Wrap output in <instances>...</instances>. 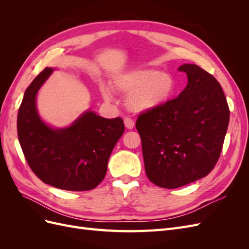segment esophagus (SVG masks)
I'll use <instances>...</instances> for the list:
<instances>
[{"instance_id": "esophagus-1", "label": "esophagus", "mask_w": 249, "mask_h": 249, "mask_svg": "<svg viewBox=\"0 0 249 249\" xmlns=\"http://www.w3.org/2000/svg\"><path fill=\"white\" fill-rule=\"evenodd\" d=\"M124 125H125V127L126 129H133V127L135 126V122L134 120L132 119V118H130V117H124Z\"/></svg>"}]
</instances>
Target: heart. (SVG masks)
<instances>
[{"instance_id": "obj_1", "label": "heart", "mask_w": 249, "mask_h": 249, "mask_svg": "<svg viewBox=\"0 0 249 249\" xmlns=\"http://www.w3.org/2000/svg\"><path fill=\"white\" fill-rule=\"evenodd\" d=\"M116 90L127 94L126 105L132 111L145 112L158 109L176 93L177 82L172 74L157 70H137L120 74L115 79ZM103 96L111 100L109 88H102Z\"/></svg>"}]
</instances>
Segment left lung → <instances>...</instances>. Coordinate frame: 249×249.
<instances>
[{"label":"left lung","mask_w":249,"mask_h":249,"mask_svg":"<svg viewBox=\"0 0 249 249\" xmlns=\"http://www.w3.org/2000/svg\"><path fill=\"white\" fill-rule=\"evenodd\" d=\"M188 84L164 106L141 112L136 122L146 176L175 189L205 178L219 159L230 109L218 81L195 64H184Z\"/></svg>","instance_id":"1"}]
</instances>
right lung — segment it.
Returning a JSON list of instances; mask_svg holds the SVG:
<instances>
[{"mask_svg":"<svg viewBox=\"0 0 249 249\" xmlns=\"http://www.w3.org/2000/svg\"><path fill=\"white\" fill-rule=\"evenodd\" d=\"M53 72L44 69L26 89L18 114V136L30 168L43 183L69 191L94 189L107 172L110 155L124 132L120 117L87 111L71 126L52 129L36 110V94Z\"/></svg>","mask_w":249,"mask_h":249,"instance_id":"obj_1","label":"right lung"}]
</instances>
